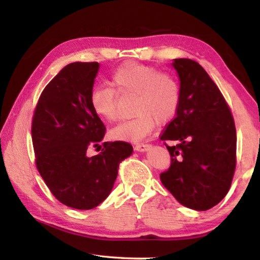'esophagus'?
I'll return each mask as SVG.
<instances>
[{
    "instance_id": "34e87169",
    "label": "esophagus",
    "mask_w": 260,
    "mask_h": 260,
    "mask_svg": "<svg viewBox=\"0 0 260 260\" xmlns=\"http://www.w3.org/2000/svg\"><path fill=\"white\" fill-rule=\"evenodd\" d=\"M149 148H150V144H147V143H138V144H135V150H138L140 152L147 151Z\"/></svg>"
}]
</instances>
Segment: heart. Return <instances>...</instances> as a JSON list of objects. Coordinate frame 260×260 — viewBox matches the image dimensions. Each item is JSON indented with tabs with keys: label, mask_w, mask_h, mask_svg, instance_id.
<instances>
[{
	"label": "heart",
	"mask_w": 260,
	"mask_h": 260,
	"mask_svg": "<svg viewBox=\"0 0 260 260\" xmlns=\"http://www.w3.org/2000/svg\"><path fill=\"white\" fill-rule=\"evenodd\" d=\"M111 87L96 86L90 93V107L101 119H117L116 90L134 94L132 119L121 121L110 131L113 139L140 141L150 134L155 119L165 122L172 118L180 104V86L173 76L148 65L126 63L111 74Z\"/></svg>",
	"instance_id": "obj_1"
}]
</instances>
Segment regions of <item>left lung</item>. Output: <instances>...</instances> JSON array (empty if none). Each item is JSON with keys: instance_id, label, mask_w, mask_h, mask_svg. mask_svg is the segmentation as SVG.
<instances>
[{"instance_id": "8db88e82", "label": "left lung", "mask_w": 260, "mask_h": 260, "mask_svg": "<svg viewBox=\"0 0 260 260\" xmlns=\"http://www.w3.org/2000/svg\"><path fill=\"white\" fill-rule=\"evenodd\" d=\"M172 67L180 80V104L160 140L178 144L166 146L172 161L160 180L180 204L206 211L231 188L236 165L234 119L219 88L197 61L177 58Z\"/></svg>"}]
</instances>
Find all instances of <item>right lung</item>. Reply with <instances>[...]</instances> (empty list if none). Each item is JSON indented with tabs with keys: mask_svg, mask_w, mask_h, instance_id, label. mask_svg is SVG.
I'll return each instance as SVG.
<instances>
[{
	"mask_svg": "<svg viewBox=\"0 0 260 260\" xmlns=\"http://www.w3.org/2000/svg\"><path fill=\"white\" fill-rule=\"evenodd\" d=\"M100 64L76 61L60 70L39 99L32 121L35 164L57 200L78 210L100 205L111 192L119 164L133 147L122 141L104 142L105 126L90 107Z\"/></svg>",
	"mask_w": 260,
	"mask_h": 260,
	"instance_id": "1",
	"label": "right lung"
}]
</instances>
